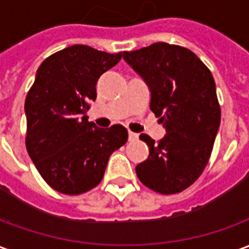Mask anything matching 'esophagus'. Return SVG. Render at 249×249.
Instances as JSON below:
<instances>
[{"label": "esophagus", "instance_id": "esophagus-1", "mask_svg": "<svg viewBox=\"0 0 249 249\" xmlns=\"http://www.w3.org/2000/svg\"><path fill=\"white\" fill-rule=\"evenodd\" d=\"M128 139H129V141H136L139 139V135H137V133H133V132H129V133H128Z\"/></svg>", "mask_w": 249, "mask_h": 249}]
</instances>
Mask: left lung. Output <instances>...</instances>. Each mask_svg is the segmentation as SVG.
Here are the masks:
<instances>
[{"instance_id": "obj_1", "label": "left lung", "mask_w": 249, "mask_h": 249, "mask_svg": "<svg viewBox=\"0 0 249 249\" xmlns=\"http://www.w3.org/2000/svg\"><path fill=\"white\" fill-rule=\"evenodd\" d=\"M123 58L148 85L149 108L165 128L159 144L140 135L149 156L136 167L137 178L162 195L181 192L203 173L219 130L212 73L193 52L167 42L123 52Z\"/></svg>"}]
</instances>
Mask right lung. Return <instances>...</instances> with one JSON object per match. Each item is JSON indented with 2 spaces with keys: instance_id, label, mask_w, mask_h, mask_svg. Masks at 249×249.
I'll return each mask as SVG.
<instances>
[{
  "instance_id": "obj_1",
  "label": "right lung",
  "mask_w": 249,
  "mask_h": 249,
  "mask_svg": "<svg viewBox=\"0 0 249 249\" xmlns=\"http://www.w3.org/2000/svg\"><path fill=\"white\" fill-rule=\"evenodd\" d=\"M121 60L73 45L42 62L25 100L26 149L42 178L57 192L81 195L103 180L110 155L128 140L123 125L88 121L89 103L104 73Z\"/></svg>"
}]
</instances>
